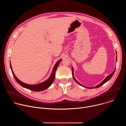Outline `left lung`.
Wrapping results in <instances>:
<instances>
[{
    "mask_svg": "<svg viewBox=\"0 0 126 126\" xmlns=\"http://www.w3.org/2000/svg\"><path fill=\"white\" fill-rule=\"evenodd\" d=\"M116 54H117V53H116ZM117 56H116V62H117ZM72 75H73V78H74V79L75 80V81L76 82V83H77L79 85H80V86H83V87H85V88H88V89H92V88H98V87H100V86H101L102 85H103L104 84H105V83H106L107 81H108L111 78H112V77L113 76V75H114V73H115V69H116V68H115V70H114V71L113 72L110 74V75H108V76L101 83H100L99 84H98V85H97V86H96L95 87H92V88H89V87H84L83 85H82L81 84H80V83H79L76 80V79L75 78V77H74V69H73V68L72 67Z\"/></svg>",
    "mask_w": 126,
    "mask_h": 126,
    "instance_id": "obj_1",
    "label": "left lung"
}]
</instances>
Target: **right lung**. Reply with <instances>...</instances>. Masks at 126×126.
I'll return each instance as SVG.
<instances>
[{
  "label": "right lung",
  "instance_id": "1",
  "mask_svg": "<svg viewBox=\"0 0 126 126\" xmlns=\"http://www.w3.org/2000/svg\"><path fill=\"white\" fill-rule=\"evenodd\" d=\"M61 60H62L60 59L59 61H58V62H57L56 64L54 65V66L52 72V73H51L50 77L47 80H46V81H45L44 82H43L42 83H39L37 84H35V85L27 84L22 82L20 80H19L16 77V76L15 75L14 72H13L11 63H10V68L12 71V74H13L15 80L16 81V82L18 83L21 86H22L23 87L28 89H29L31 91H35V92H39V91H42L45 90L48 88L51 85L53 82L54 81V80L55 76V72L56 71L57 67L58 66V65H59V63H60V62L61 61Z\"/></svg>",
  "mask_w": 126,
  "mask_h": 126
}]
</instances>
